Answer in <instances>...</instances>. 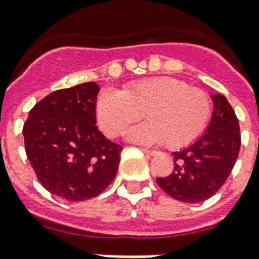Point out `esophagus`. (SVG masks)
I'll list each match as a JSON object with an SVG mask.
<instances>
[{
    "label": "esophagus",
    "instance_id": "34e87169",
    "mask_svg": "<svg viewBox=\"0 0 259 259\" xmlns=\"http://www.w3.org/2000/svg\"><path fill=\"white\" fill-rule=\"evenodd\" d=\"M142 151H143V152L145 153V155H148V156H153V155H156V151H152V149H147V148H143Z\"/></svg>",
    "mask_w": 259,
    "mask_h": 259
}]
</instances>
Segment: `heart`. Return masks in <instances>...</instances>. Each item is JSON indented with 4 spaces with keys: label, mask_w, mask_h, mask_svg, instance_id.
Listing matches in <instances>:
<instances>
[{
    "label": "heart",
    "mask_w": 259,
    "mask_h": 259,
    "mask_svg": "<svg viewBox=\"0 0 259 259\" xmlns=\"http://www.w3.org/2000/svg\"><path fill=\"white\" fill-rule=\"evenodd\" d=\"M144 112L148 121L135 127L130 139L143 144L161 143L181 148L204 132L211 114V100L204 90L170 76L132 82L120 93L103 91L96 103L100 128L110 138L124 134Z\"/></svg>",
    "instance_id": "b5f03b06"
}]
</instances>
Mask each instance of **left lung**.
<instances>
[{
    "mask_svg": "<svg viewBox=\"0 0 259 259\" xmlns=\"http://www.w3.org/2000/svg\"><path fill=\"white\" fill-rule=\"evenodd\" d=\"M214 111L208 131L197 142L173 152L175 168L169 176L156 183L179 201L196 204L220 191L236 164L241 134L236 112L221 94L211 95Z\"/></svg>",
    "mask_w": 259,
    "mask_h": 259,
    "instance_id": "obj_1",
    "label": "left lung"
}]
</instances>
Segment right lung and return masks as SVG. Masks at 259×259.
Listing matches in <instances>:
<instances>
[{
    "label": "right lung",
    "mask_w": 259,
    "mask_h": 259,
    "mask_svg": "<svg viewBox=\"0 0 259 259\" xmlns=\"http://www.w3.org/2000/svg\"><path fill=\"white\" fill-rule=\"evenodd\" d=\"M99 86L87 82L49 94L23 124L25 151L42 187L67 201L96 197L116 176L121 145L96 125Z\"/></svg>",
    "instance_id": "obj_1"
}]
</instances>
